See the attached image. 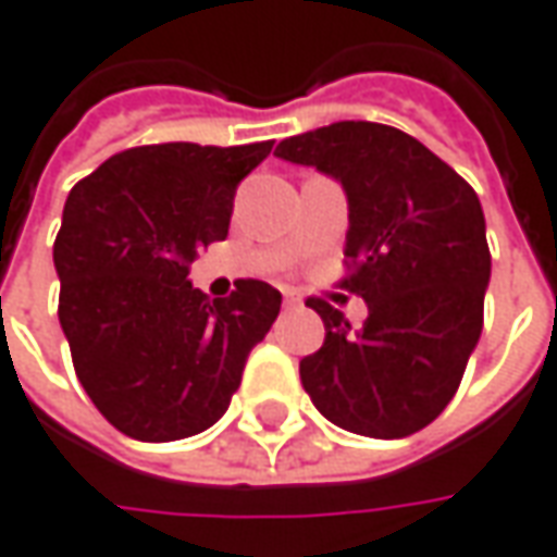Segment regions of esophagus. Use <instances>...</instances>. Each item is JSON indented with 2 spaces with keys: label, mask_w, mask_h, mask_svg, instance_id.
<instances>
[{
  "label": "esophagus",
  "mask_w": 557,
  "mask_h": 557,
  "mask_svg": "<svg viewBox=\"0 0 557 557\" xmlns=\"http://www.w3.org/2000/svg\"><path fill=\"white\" fill-rule=\"evenodd\" d=\"M285 304H288V307H297V304H300V290L285 288Z\"/></svg>",
  "instance_id": "esophagus-1"
}]
</instances>
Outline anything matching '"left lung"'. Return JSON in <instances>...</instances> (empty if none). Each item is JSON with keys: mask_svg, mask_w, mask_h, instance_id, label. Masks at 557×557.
Segmentation results:
<instances>
[{"mask_svg": "<svg viewBox=\"0 0 557 557\" xmlns=\"http://www.w3.org/2000/svg\"><path fill=\"white\" fill-rule=\"evenodd\" d=\"M275 154L341 180L350 201L341 288L369 304L362 329H350L329 300H307L325 344L300 359L304 391L344 431L409 437L449 406L481 337V201L449 163L384 123L341 120L278 141Z\"/></svg>", "mask_w": 557, "mask_h": 557, "instance_id": "left-lung-1", "label": "left lung"}]
</instances>
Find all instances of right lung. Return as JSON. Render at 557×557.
I'll return each instance as SVG.
<instances>
[{
	"label": "right lung",
	"instance_id": "1",
	"mask_svg": "<svg viewBox=\"0 0 557 557\" xmlns=\"http://www.w3.org/2000/svg\"><path fill=\"white\" fill-rule=\"evenodd\" d=\"M269 151L272 141L139 145L71 188L52 250L58 319L83 391L120 434L170 443L216 424L282 310L260 278H238L220 300L188 282Z\"/></svg>",
	"mask_w": 557,
	"mask_h": 557
}]
</instances>
